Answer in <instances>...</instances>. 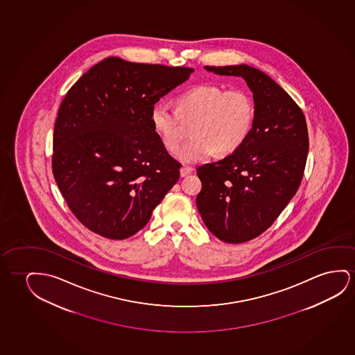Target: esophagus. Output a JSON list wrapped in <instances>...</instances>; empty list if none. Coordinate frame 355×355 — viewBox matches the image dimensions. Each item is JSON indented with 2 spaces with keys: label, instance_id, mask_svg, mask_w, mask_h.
Wrapping results in <instances>:
<instances>
[{
  "label": "esophagus",
  "instance_id": "esophagus-1",
  "mask_svg": "<svg viewBox=\"0 0 355 355\" xmlns=\"http://www.w3.org/2000/svg\"><path fill=\"white\" fill-rule=\"evenodd\" d=\"M192 171H193V169L191 166H182L180 169V176L181 178H185L187 175H190Z\"/></svg>",
  "mask_w": 355,
  "mask_h": 355
}]
</instances>
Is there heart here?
<instances>
[{
	"label": "heart",
	"mask_w": 355,
	"mask_h": 355,
	"mask_svg": "<svg viewBox=\"0 0 355 355\" xmlns=\"http://www.w3.org/2000/svg\"><path fill=\"white\" fill-rule=\"evenodd\" d=\"M150 124L160 142L174 152L185 136V125L192 124V139L176 157L185 163L209 158L213 153L231 155L250 135L254 105L242 90H225L205 84L187 91L176 100V108L158 102L150 110Z\"/></svg>",
	"instance_id": "b5f03b06"
}]
</instances>
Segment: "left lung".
<instances>
[{
    "label": "left lung",
    "mask_w": 355,
    "mask_h": 355,
    "mask_svg": "<svg viewBox=\"0 0 355 355\" xmlns=\"http://www.w3.org/2000/svg\"><path fill=\"white\" fill-rule=\"evenodd\" d=\"M241 76L254 101L250 135L232 155L197 169V208L208 230L226 243H243L268 230L303 179L309 150L305 116L269 75L247 64L205 67Z\"/></svg>",
    "instance_id": "1"
}]
</instances>
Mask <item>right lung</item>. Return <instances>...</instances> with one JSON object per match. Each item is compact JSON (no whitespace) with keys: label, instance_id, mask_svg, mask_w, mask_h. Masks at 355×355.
<instances>
[{"label":"right lung","instance_id":"add662e5","mask_svg":"<svg viewBox=\"0 0 355 355\" xmlns=\"http://www.w3.org/2000/svg\"><path fill=\"white\" fill-rule=\"evenodd\" d=\"M192 68L110 57L67 92L53 132L52 171L76 219L110 240L145 226L180 176L150 110L185 83Z\"/></svg>","mask_w":355,"mask_h":355}]
</instances>
